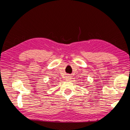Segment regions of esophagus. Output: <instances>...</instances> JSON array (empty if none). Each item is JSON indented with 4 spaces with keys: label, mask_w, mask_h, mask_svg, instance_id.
Wrapping results in <instances>:
<instances>
[{
    "label": "esophagus",
    "mask_w": 130,
    "mask_h": 130,
    "mask_svg": "<svg viewBox=\"0 0 130 130\" xmlns=\"http://www.w3.org/2000/svg\"><path fill=\"white\" fill-rule=\"evenodd\" d=\"M67 79H70V78H71V77H70V76H67Z\"/></svg>",
    "instance_id": "34e87169"
}]
</instances>
